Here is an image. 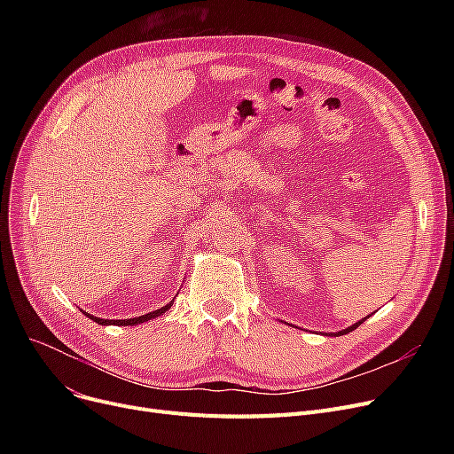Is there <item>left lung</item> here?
<instances>
[{
	"label": "left lung",
	"instance_id": "1",
	"mask_svg": "<svg viewBox=\"0 0 454 454\" xmlns=\"http://www.w3.org/2000/svg\"><path fill=\"white\" fill-rule=\"evenodd\" d=\"M368 317H372V315H368ZM368 317H366V318H363V320H359V322H355L353 325H349V327H346V329H342V331H339V333H325V335H329V337H340V335H346V333H351L353 329L359 327L363 322H366V320H368Z\"/></svg>",
	"mask_w": 454,
	"mask_h": 454
}]
</instances>
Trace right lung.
<instances>
[{
  "label": "right lung",
  "mask_w": 454,
  "mask_h": 454,
  "mask_svg": "<svg viewBox=\"0 0 454 454\" xmlns=\"http://www.w3.org/2000/svg\"><path fill=\"white\" fill-rule=\"evenodd\" d=\"M173 301H175V300H171L167 305L156 309V311H151V313L141 315V317H134V318H127V320H106V318L93 317V315H90V313H86V311H82V313H84L88 318H91L93 322H98V324H101V325H137V324H143V322H149V320H153V318H158V317H161L165 311H169Z\"/></svg>",
  "instance_id": "right-lung-1"
}]
</instances>
